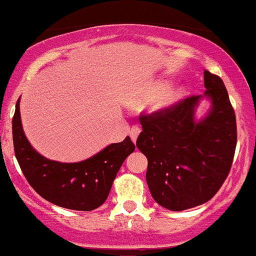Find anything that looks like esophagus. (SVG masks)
I'll list each match as a JSON object with an SVG mask.
<instances>
[{"mask_svg": "<svg viewBox=\"0 0 256 256\" xmlns=\"http://www.w3.org/2000/svg\"><path fill=\"white\" fill-rule=\"evenodd\" d=\"M139 134H140L139 126H132V128H130V138H131V140H132L134 142H136L138 136H139Z\"/></svg>", "mask_w": 256, "mask_h": 256, "instance_id": "34e87169", "label": "esophagus"}]
</instances>
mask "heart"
<instances>
[{"mask_svg": "<svg viewBox=\"0 0 256 256\" xmlns=\"http://www.w3.org/2000/svg\"><path fill=\"white\" fill-rule=\"evenodd\" d=\"M166 86H167V84L163 82L156 84L142 94V100L146 102V100L156 96L152 107H153V110H163V108L171 107L172 104L178 102L184 96V90L181 88L166 89Z\"/></svg>", "mask_w": 256, "mask_h": 256, "instance_id": "1", "label": "heart"}]
</instances>
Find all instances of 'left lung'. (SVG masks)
I'll use <instances>...</instances> for the list:
<instances>
[{
	"label": "left lung",
	"instance_id": "8db88e82",
	"mask_svg": "<svg viewBox=\"0 0 256 256\" xmlns=\"http://www.w3.org/2000/svg\"><path fill=\"white\" fill-rule=\"evenodd\" d=\"M202 96H191L171 107L142 114L136 146L148 158L146 184L153 199L174 212L202 206L227 178L237 142L236 116L222 79L204 71ZM202 98L212 107L194 120Z\"/></svg>",
	"mask_w": 256,
	"mask_h": 256
}]
</instances>
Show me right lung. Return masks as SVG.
<instances>
[{"label":"right lung","mask_w":256,"mask_h":256,"mask_svg":"<svg viewBox=\"0 0 256 256\" xmlns=\"http://www.w3.org/2000/svg\"><path fill=\"white\" fill-rule=\"evenodd\" d=\"M15 156L28 182L43 199L72 210L89 212L107 200L124 160L135 150L128 136L106 146L88 160L61 163L40 156L28 142L22 126L20 98L12 117Z\"/></svg>","instance_id":"add662e5"}]
</instances>
